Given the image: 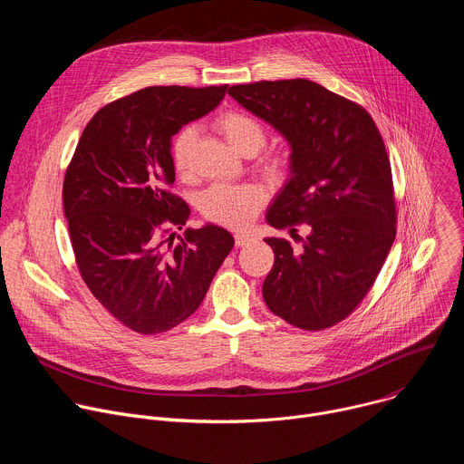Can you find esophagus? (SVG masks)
Instances as JSON below:
<instances>
[{
    "instance_id": "esophagus-1",
    "label": "esophagus",
    "mask_w": 464,
    "mask_h": 464,
    "mask_svg": "<svg viewBox=\"0 0 464 464\" xmlns=\"http://www.w3.org/2000/svg\"><path fill=\"white\" fill-rule=\"evenodd\" d=\"M253 240V237L251 235H247V233H237L235 235V242H237V246H246V244H249Z\"/></svg>"
}]
</instances>
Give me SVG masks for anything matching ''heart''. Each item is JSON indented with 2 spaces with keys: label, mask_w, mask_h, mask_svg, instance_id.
I'll use <instances>...</instances> for the list:
<instances>
[{
  "label": "heart",
  "mask_w": 464,
  "mask_h": 464,
  "mask_svg": "<svg viewBox=\"0 0 464 464\" xmlns=\"http://www.w3.org/2000/svg\"><path fill=\"white\" fill-rule=\"evenodd\" d=\"M217 128L226 141L242 156L256 154L266 143V130L262 122L249 113L229 110L218 115ZM194 141V130L183 126L172 138L170 158L174 170L187 176L190 169V147ZM286 160L281 156H268L262 161V169L268 174H281ZM264 204V192L255 185H215L202 196V213L222 226L240 229L253 222L260 206Z\"/></svg>",
  "instance_id": "obj_1"
}]
</instances>
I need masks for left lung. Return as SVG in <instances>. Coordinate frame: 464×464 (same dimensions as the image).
<instances>
[{"instance_id": "8db88e82", "label": "left lung", "mask_w": 464, "mask_h": 464, "mask_svg": "<svg viewBox=\"0 0 464 464\" xmlns=\"http://www.w3.org/2000/svg\"><path fill=\"white\" fill-rule=\"evenodd\" d=\"M229 95L290 145V176L266 222L288 229L301 247L264 238L276 260L262 297L297 328L333 326L367 295L396 235L391 165L380 131L360 104L306 79L238 84ZM297 225L305 227L304 239Z\"/></svg>"}]
</instances>
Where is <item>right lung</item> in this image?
I'll use <instances>...</instances> for the list:
<instances>
[{"instance_id":"add662e5","label":"right lung","mask_w":464,"mask_h":464,"mask_svg":"<svg viewBox=\"0 0 464 464\" xmlns=\"http://www.w3.org/2000/svg\"><path fill=\"white\" fill-rule=\"evenodd\" d=\"M227 86H152L101 108L86 124L63 178L79 272L97 301L124 326L160 334L204 301L233 249L215 224L185 229L188 206L170 192L172 136L215 110Z\"/></svg>"}]
</instances>
